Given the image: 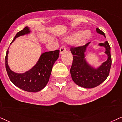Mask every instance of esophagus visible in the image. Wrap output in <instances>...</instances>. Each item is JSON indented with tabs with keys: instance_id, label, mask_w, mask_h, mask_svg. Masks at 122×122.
Listing matches in <instances>:
<instances>
[{
	"instance_id": "34e87169",
	"label": "esophagus",
	"mask_w": 122,
	"mask_h": 122,
	"mask_svg": "<svg viewBox=\"0 0 122 122\" xmlns=\"http://www.w3.org/2000/svg\"><path fill=\"white\" fill-rule=\"evenodd\" d=\"M65 51H66V48L65 46H62L61 48H60V54H62L63 52H65Z\"/></svg>"
}]
</instances>
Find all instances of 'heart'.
Here are the masks:
<instances>
[{"label": "heart", "instance_id": "b5f03b06", "mask_svg": "<svg viewBox=\"0 0 122 122\" xmlns=\"http://www.w3.org/2000/svg\"><path fill=\"white\" fill-rule=\"evenodd\" d=\"M91 36V32L89 30L78 31L73 33L71 36L66 38V40L69 42H77L78 44H84Z\"/></svg>", "mask_w": 122, "mask_h": 122}]
</instances>
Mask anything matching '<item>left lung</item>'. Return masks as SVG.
<instances>
[{"mask_svg": "<svg viewBox=\"0 0 122 122\" xmlns=\"http://www.w3.org/2000/svg\"><path fill=\"white\" fill-rule=\"evenodd\" d=\"M96 31L106 37L105 33L98 28ZM90 43L89 42L83 46L70 48L73 55L72 65L70 70L72 80L77 85L86 89L97 87L103 82L109 75L111 65L110 46L107 41L99 44V46L105 48V53L107 55V60L96 69L88 64L85 58V53Z\"/></svg>", "mask_w": 122, "mask_h": 122, "instance_id": "8db88e82", "label": "left lung"}]
</instances>
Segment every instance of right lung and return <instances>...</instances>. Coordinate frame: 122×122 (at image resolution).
Here are the masks:
<instances>
[{
  "label": "right lung",
  "mask_w": 122,
  "mask_h": 122,
  "mask_svg": "<svg viewBox=\"0 0 122 122\" xmlns=\"http://www.w3.org/2000/svg\"><path fill=\"white\" fill-rule=\"evenodd\" d=\"M30 32L29 27H25L17 33L11 44L17 37L29 34ZM59 50L44 53L32 69L25 73H17L12 71L8 66V49L5 56V68L10 80L16 86L26 92L36 93L41 90L49 81L53 66L59 57Z\"/></svg>",
  "instance_id": "add662e5"
}]
</instances>
